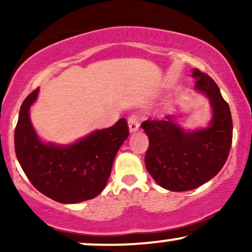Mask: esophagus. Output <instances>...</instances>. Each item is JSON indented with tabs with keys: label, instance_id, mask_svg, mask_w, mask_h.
<instances>
[{
	"label": "esophagus",
	"instance_id": "1",
	"mask_svg": "<svg viewBox=\"0 0 252 252\" xmlns=\"http://www.w3.org/2000/svg\"><path fill=\"white\" fill-rule=\"evenodd\" d=\"M128 126H129V131L130 132H136L138 130V121L135 116L129 117L128 120Z\"/></svg>",
	"mask_w": 252,
	"mask_h": 252
}]
</instances>
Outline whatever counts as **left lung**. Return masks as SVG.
<instances>
[{
    "label": "left lung",
    "mask_w": 252,
    "mask_h": 252,
    "mask_svg": "<svg viewBox=\"0 0 252 252\" xmlns=\"http://www.w3.org/2000/svg\"><path fill=\"white\" fill-rule=\"evenodd\" d=\"M192 73L194 90L210 103L209 124L193 130L182 126L176 106L164 121H146L141 126L149 138L146 168L158 185L173 192L194 189L218 174L232 143L230 106L218 85L196 68Z\"/></svg>",
    "instance_id": "1"
}]
</instances>
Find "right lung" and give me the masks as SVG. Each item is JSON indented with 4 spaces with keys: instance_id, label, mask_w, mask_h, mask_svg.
Segmentation results:
<instances>
[{
    "instance_id": "obj_1",
    "label": "right lung",
    "mask_w": 252,
    "mask_h": 252,
    "mask_svg": "<svg viewBox=\"0 0 252 252\" xmlns=\"http://www.w3.org/2000/svg\"><path fill=\"white\" fill-rule=\"evenodd\" d=\"M33 91L20 109L14 142L20 166L33 186L62 204L94 199L108 184L118 149L129 136L124 118L110 128L94 130L68 144L45 142L31 121L37 99Z\"/></svg>"
}]
</instances>
